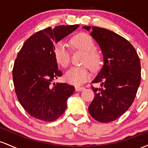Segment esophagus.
<instances>
[{
    "label": "esophagus",
    "mask_w": 148,
    "mask_h": 148,
    "mask_svg": "<svg viewBox=\"0 0 148 148\" xmlns=\"http://www.w3.org/2000/svg\"><path fill=\"white\" fill-rule=\"evenodd\" d=\"M84 89H85L84 87H80V86H76V87H75L76 91H77V92L82 91L83 90H84Z\"/></svg>",
    "instance_id": "1"
}]
</instances>
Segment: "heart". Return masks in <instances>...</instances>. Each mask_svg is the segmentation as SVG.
Wrapping results in <instances>:
<instances>
[{"mask_svg": "<svg viewBox=\"0 0 148 148\" xmlns=\"http://www.w3.org/2000/svg\"><path fill=\"white\" fill-rule=\"evenodd\" d=\"M70 45L74 49L85 52L83 64L88 65L92 70H97L101 63L100 54L95 49V45L92 38L86 33H79L70 40ZM53 54L55 60L63 68L68 67L70 62V53L64 44L59 42L54 47ZM90 76L87 67H73L67 71L64 79L69 84L80 86L87 81Z\"/></svg>", "mask_w": 148, "mask_h": 148, "instance_id": "heart-1", "label": "heart"}]
</instances>
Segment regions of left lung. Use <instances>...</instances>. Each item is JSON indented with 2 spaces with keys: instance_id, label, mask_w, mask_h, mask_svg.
I'll list each match as a JSON object with an SVG mask.
<instances>
[{
  "instance_id": "obj_1",
  "label": "left lung",
  "mask_w": 148,
  "mask_h": 148,
  "mask_svg": "<svg viewBox=\"0 0 148 148\" xmlns=\"http://www.w3.org/2000/svg\"><path fill=\"white\" fill-rule=\"evenodd\" d=\"M99 45L103 56L102 68L92 86L95 97L88 107L90 114L100 123H110L126 112L135 99L140 83V62L130 42L111 30L84 26Z\"/></svg>"
}]
</instances>
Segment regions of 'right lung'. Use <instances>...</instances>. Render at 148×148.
<instances>
[{"instance_id": "add662e5", "label": "right lung", "mask_w": 148, "mask_h": 148, "mask_svg": "<svg viewBox=\"0 0 148 148\" xmlns=\"http://www.w3.org/2000/svg\"><path fill=\"white\" fill-rule=\"evenodd\" d=\"M79 25L51 27L31 35L23 44L12 71L18 100L31 116L53 121L64 113L67 101L75 88L51 81L62 75L53 54L55 44L72 33Z\"/></svg>"}]
</instances>
